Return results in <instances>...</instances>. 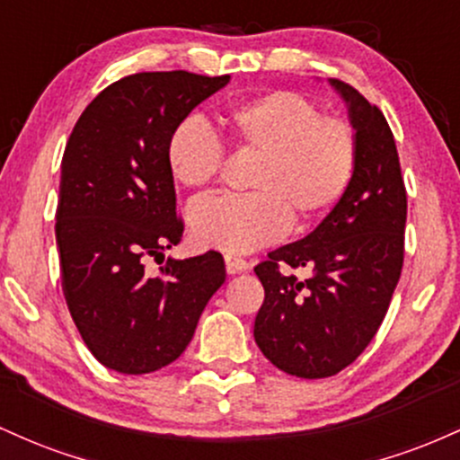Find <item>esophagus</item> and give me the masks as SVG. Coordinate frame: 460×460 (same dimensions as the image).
I'll return each instance as SVG.
<instances>
[{"instance_id": "34e87169", "label": "esophagus", "mask_w": 460, "mask_h": 460, "mask_svg": "<svg viewBox=\"0 0 460 460\" xmlns=\"http://www.w3.org/2000/svg\"><path fill=\"white\" fill-rule=\"evenodd\" d=\"M225 263H226V272H229V274L246 272L248 268H251V263H248L246 260H242V257L234 255V252H226V255H225Z\"/></svg>"}]
</instances>
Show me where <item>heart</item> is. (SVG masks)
<instances>
[{"label": "heart", "mask_w": 460, "mask_h": 460, "mask_svg": "<svg viewBox=\"0 0 460 460\" xmlns=\"http://www.w3.org/2000/svg\"><path fill=\"white\" fill-rule=\"evenodd\" d=\"M237 149L260 153L248 186L255 192L194 200L190 234L200 246L251 252L288 234L298 223L331 212L350 186L357 136L340 116H320L318 105L294 91H272L231 105L220 116ZM166 164L183 188H205L218 177L223 149L197 119L172 129Z\"/></svg>", "instance_id": "b5f03b06"}]
</instances>
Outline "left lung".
I'll return each mask as SVG.
<instances>
[{"instance_id":"left-lung-1","label":"left lung","mask_w":460,"mask_h":460,"mask_svg":"<svg viewBox=\"0 0 460 460\" xmlns=\"http://www.w3.org/2000/svg\"><path fill=\"white\" fill-rule=\"evenodd\" d=\"M329 84L346 102L357 136L355 175L309 235L255 266L266 298L252 335L272 366L298 378L332 376L366 350L404 260L406 190L392 129L355 88ZM279 265L307 267L310 277L283 275Z\"/></svg>"}]
</instances>
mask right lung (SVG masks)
<instances>
[{
	"label": "right lung",
	"mask_w": 460,
	"mask_h": 460,
	"mask_svg": "<svg viewBox=\"0 0 460 460\" xmlns=\"http://www.w3.org/2000/svg\"><path fill=\"white\" fill-rule=\"evenodd\" d=\"M229 79L188 71L123 77L88 103L66 142L56 212L62 292L84 344L120 374L175 361L225 283L220 252L164 261V248L183 235L168 138ZM149 256L163 260L157 275L144 270Z\"/></svg>",
	"instance_id": "obj_1"
}]
</instances>
